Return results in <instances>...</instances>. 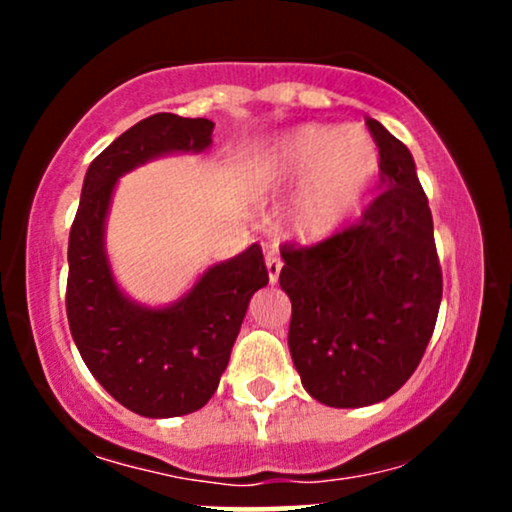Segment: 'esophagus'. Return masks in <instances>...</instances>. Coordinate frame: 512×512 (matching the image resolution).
I'll list each match as a JSON object with an SVG mask.
<instances>
[{"label": "esophagus", "mask_w": 512, "mask_h": 512, "mask_svg": "<svg viewBox=\"0 0 512 512\" xmlns=\"http://www.w3.org/2000/svg\"><path fill=\"white\" fill-rule=\"evenodd\" d=\"M264 262H267V274H269V281L276 284V279H279V272H281V257L276 250H267V255H264Z\"/></svg>", "instance_id": "34e87169"}]
</instances>
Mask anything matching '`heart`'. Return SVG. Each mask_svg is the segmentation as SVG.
I'll use <instances>...</instances> for the list:
<instances>
[{
    "instance_id": "b5f03b06",
    "label": "heart",
    "mask_w": 512,
    "mask_h": 512,
    "mask_svg": "<svg viewBox=\"0 0 512 512\" xmlns=\"http://www.w3.org/2000/svg\"><path fill=\"white\" fill-rule=\"evenodd\" d=\"M264 175L281 190L301 185L293 226L305 238H325L366 204L380 175V149L363 127L303 125L272 144Z\"/></svg>"
}]
</instances>
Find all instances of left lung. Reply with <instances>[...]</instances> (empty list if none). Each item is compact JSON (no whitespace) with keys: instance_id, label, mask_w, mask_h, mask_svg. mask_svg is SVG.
Instances as JSON below:
<instances>
[{"instance_id":"obj_1","label":"left lung","mask_w":512,"mask_h":512,"mask_svg":"<svg viewBox=\"0 0 512 512\" xmlns=\"http://www.w3.org/2000/svg\"><path fill=\"white\" fill-rule=\"evenodd\" d=\"M380 192L356 226L281 250L289 349L310 397L349 409L383 402L421 363L443 298L433 216L409 149L366 120Z\"/></svg>"}]
</instances>
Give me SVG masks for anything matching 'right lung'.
<instances>
[{
  "label": "right lung",
  "mask_w": 512,
  "mask_h": 512,
  "mask_svg": "<svg viewBox=\"0 0 512 512\" xmlns=\"http://www.w3.org/2000/svg\"><path fill=\"white\" fill-rule=\"evenodd\" d=\"M214 122L156 113L129 127L86 170L69 231L67 317L86 368L122 407L149 419L202 409L219 387L252 293L267 286L260 245L214 264L170 308H144L117 289L103 233L115 182L175 151H204Z\"/></svg>",
  "instance_id": "right-lung-1"
}]
</instances>
